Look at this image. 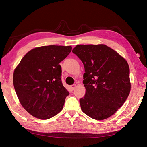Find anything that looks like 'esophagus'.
I'll use <instances>...</instances> for the list:
<instances>
[{
    "mask_svg": "<svg viewBox=\"0 0 147 147\" xmlns=\"http://www.w3.org/2000/svg\"><path fill=\"white\" fill-rule=\"evenodd\" d=\"M76 84H74V85H72L71 86V88H72V90H74V89H75V88H76Z\"/></svg>",
    "mask_w": 147,
    "mask_h": 147,
    "instance_id": "esophagus-1",
    "label": "esophagus"
}]
</instances>
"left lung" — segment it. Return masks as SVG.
I'll return each mask as SVG.
<instances>
[{
	"label": "left lung",
	"instance_id": "left-lung-1",
	"mask_svg": "<svg viewBox=\"0 0 147 147\" xmlns=\"http://www.w3.org/2000/svg\"><path fill=\"white\" fill-rule=\"evenodd\" d=\"M85 73V95L80 100L82 111L96 120L105 119L124 104L131 90L126 59L104 44L78 45L73 49Z\"/></svg>",
	"mask_w": 147,
	"mask_h": 147
}]
</instances>
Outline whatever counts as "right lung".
Masks as SVG:
<instances>
[{
  "label": "right lung",
  "instance_id": "right-lung-1",
  "mask_svg": "<svg viewBox=\"0 0 147 147\" xmlns=\"http://www.w3.org/2000/svg\"><path fill=\"white\" fill-rule=\"evenodd\" d=\"M71 50V46L38 47L27 52L15 68L16 93L21 105L33 116L48 119L63 109L69 93L62 83L59 63Z\"/></svg>",
  "mask_w": 147,
  "mask_h": 147
}]
</instances>
